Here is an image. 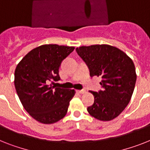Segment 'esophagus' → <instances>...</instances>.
I'll list each match as a JSON object with an SVG mask.
<instances>
[{
  "label": "esophagus",
  "mask_w": 150,
  "mask_h": 150,
  "mask_svg": "<svg viewBox=\"0 0 150 150\" xmlns=\"http://www.w3.org/2000/svg\"><path fill=\"white\" fill-rule=\"evenodd\" d=\"M77 92L79 93H81V94H82V93H86V90H77Z\"/></svg>",
  "instance_id": "obj_1"
}]
</instances>
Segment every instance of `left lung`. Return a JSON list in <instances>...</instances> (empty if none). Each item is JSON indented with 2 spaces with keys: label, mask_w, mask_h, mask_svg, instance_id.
Wrapping results in <instances>:
<instances>
[{
  "label": "left lung",
  "mask_w": 150,
  "mask_h": 150,
  "mask_svg": "<svg viewBox=\"0 0 150 150\" xmlns=\"http://www.w3.org/2000/svg\"><path fill=\"white\" fill-rule=\"evenodd\" d=\"M90 70V76H101L103 90L93 92L94 103L87 111L99 120L117 117L130 101L137 74L134 64L124 52L107 44H96L76 49Z\"/></svg>",
  "instance_id": "obj_1"
}]
</instances>
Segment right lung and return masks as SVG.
Segmentation results:
<instances>
[{
    "label": "right lung",
    "mask_w": 150,
    "mask_h": 150,
    "mask_svg": "<svg viewBox=\"0 0 150 150\" xmlns=\"http://www.w3.org/2000/svg\"><path fill=\"white\" fill-rule=\"evenodd\" d=\"M74 47L44 44L26 54L14 72V86L23 108L34 120L52 124L65 117L74 90L52 86L60 80L61 62Z\"/></svg>",
    "instance_id": "add662e5"
}]
</instances>
